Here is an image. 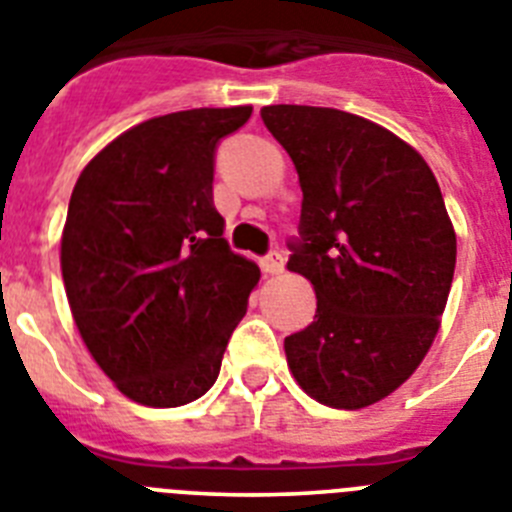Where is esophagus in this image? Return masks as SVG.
<instances>
[{
    "label": "esophagus",
    "instance_id": "obj_1",
    "mask_svg": "<svg viewBox=\"0 0 512 512\" xmlns=\"http://www.w3.org/2000/svg\"><path fill=\"white\" fill-rule=\"evenodd\" d=\"M261 269H264L266 274H282V271H284V253H279V251L266 253L264 259H261Z\"/></svg>",
    "mask_w": 512,
    "mask_h": 512
}]
</instances>
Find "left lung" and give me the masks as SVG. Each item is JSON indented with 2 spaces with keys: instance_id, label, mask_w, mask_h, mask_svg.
Instances as JSON below:
<instances>
[{
  "instance_id": "left-lung-1",
  "label": "left lung",
  "mask_w": 512,
  "mask_h": 512,
  "mask_svg": "<svg viewBox=\"0 0 512 512\" xmlns=\"http://www.w3.org/2000/svg\"><path fill=\"white\" fill-rule=\"evenodd\" d=\"M269 133L295 161L300 238L289 271L315 287V320L284 338L302 390L359 410L395 392L438 333L456 235L436 176L415 148L359 115L271 104Z\"/></svg>"
}]
</instances>
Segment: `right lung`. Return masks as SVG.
Returning <instances> with one entry per match:
<instances>
[{
	"mask_svg": "<svg viewBox=\"0 0 512 512\" xmlns=\"http://www.w3.org/2000/svg\"><path fill=\"white\" fill-rule=\"evenodd\" d=\"M251 107L140 122L71 192L61 271L76 328L122 395L179 408L205 395L261 271L212 205L215 153Z\"/></svg>",
	"mask_w": 512,
	"mask_h": 512,
	"instance_id": "1",
	"label": "right lung"
}]
</instances>
